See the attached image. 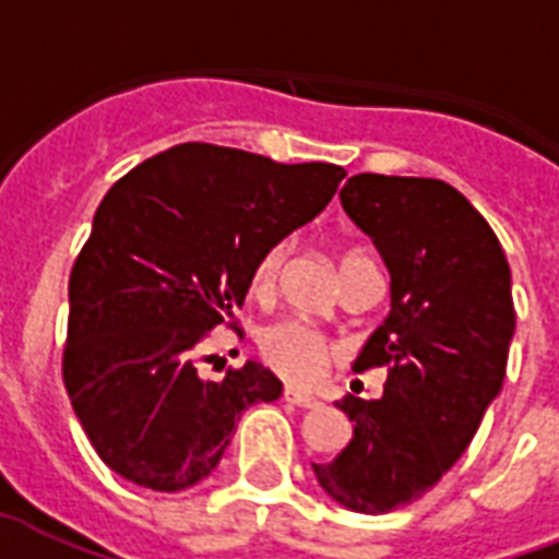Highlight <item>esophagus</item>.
I'll return each instance as SVG.
<instances>
[{
	"mask_svg": "<svg viewBox=\"0 0 559 559\" xmlns=\"http://www.w3.org/2000/svg\"><path fill=\"white\" fill-rule=\"evenodd\" d=\"M283 400L292 402V405H297V408H318L320 405V400H314V396H309V393L292 391V388L283 393Z\"/></svg>",
	"mask_w": 559,
	"mask_h": 559,
	"instance_id": "esophagus-1",
	"label": "esophagus"
}]
</instances>
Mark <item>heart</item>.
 I'll return each mask as SVG.
<instances>
[{"label": "heart", "mask_w": 559, "mask_h": 559, "mask_svg": "<svg viewBox=\"0 0 559 559\" xmlns=\"http://www.w3.org/2000/svg\"><path fill=\"white\" fill-rule=\"evenodd\" d=\"M285 259H288V241H274L259 253L250 276V288L257 297H271L276 292ZM259 356L285 382L309 388L329 370L335 347L323 332L306 326L300 320H276L259 335Z\"/></svg>", "instance_id": "1"}]
</instances>
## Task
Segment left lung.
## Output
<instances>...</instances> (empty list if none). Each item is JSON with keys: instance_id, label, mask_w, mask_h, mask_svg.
Segmentation results:
<instances>
[{"instance_id": "obj_1", "label": "left lung", "mask_w": 559, "mask_h": 559, "mask_svg": "<svg viewBox=\"0 0 559 559\" xmlns=\"http://www.w3.org/2000/svg\"><path fill=\"white\" fill-rule=\"evenodd\" d=\"M341 206L391 274V311L356 367H388L379 400L338 402L353 440L311 464L326 496L356 513H391L443 478L501 391L516 329L510 265L496 233L455 186L356 175Z\"/></svg>"}]
</instances>
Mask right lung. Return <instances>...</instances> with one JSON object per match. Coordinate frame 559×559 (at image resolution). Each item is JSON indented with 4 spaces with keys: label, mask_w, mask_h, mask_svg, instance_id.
<instances>
[{
    "label": "right lung",
    "mask_w": 559,
    "mask_h": 559,
    "mask_svg": "<svg viewBox=\"0 0 559 559\" xmlns=\"http://www.w3.org/2000/svg\"><path fill=\"white\" fill-rule=\"evenodd\" d=\"M347 171L183 142L110 186L69 274L63 384L90 443L124 481H203L241 411L283 382L259 361L201 376V344L236 329L259 253L318 215ZM212 356H206L210 361Z\"/></svg>",
    "instance_id": "add662e5"
}]
</instances>
